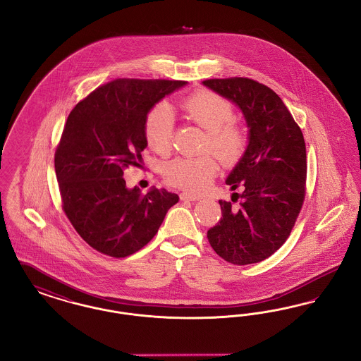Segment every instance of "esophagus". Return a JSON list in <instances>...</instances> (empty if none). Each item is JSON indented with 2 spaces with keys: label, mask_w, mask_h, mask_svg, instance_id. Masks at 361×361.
<instances>
[{
  "label": "esophagus",
  "mask_w": 361,
  "mask_h": 361,
  "mask_svg": "<svg viewBox=\"0 0 361 361\" xmlns=\"http://www.w3.org/2000/svg\"><path fill=\"white\" fill-rule=\"evenodd\" d=\"M180 199L181 200H190V202H196L200 199L199 195H193V193H188V192H181L180 193Z\"/></svg>",
  "instance_id": "34e87169"
}]
</instances>
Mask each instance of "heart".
<instances>
[{"mask_svg": "<svg viewBox=\"0 0 361 361\" xmlns=\"http://www.w3.org/2000/svg\"><path fill=\"white\" fill-rule=\"evenodd\" d=\"M189 121L207 131L203 152H212L224 165L240 161L247 147V135L240 123L234 121L235 108L222 94L202 89L183 103ZM176 118L166 103L154 105L145 121V139L157 154L168 155L173 147ZM218 161L212 154L178 157L165 164L162 176L168 184L190 192L206 190L218 173Z\"/></svg>", "mask_w": 361, "mask_h": 361, "instance_id": "1", "label": "heart"}]
</instances>
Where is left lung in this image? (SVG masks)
<instances>
[{
    "mask_svg": "<svg viewBox=\"0 0 361 361\" xmlns=\"http://www.w3.org/2000/svg\"><path fill=\"white\" fill-rule=\"evenodd\" d=\"M203 84L237 104L249 127L246 152L226 180L240 193H233L231 202L219 200L222 218L207 231V238L218 256L234 265L259 262L290 237L303 206L305 137L271 87L243 77Z\"/></svg>",
    "mask_w": 361,
    "mask_h": 361,
    "instance_id": "left-lung-1",
    "label": "left lung"
}]
</instances>
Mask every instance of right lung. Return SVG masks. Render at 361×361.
Wrapping results in <instances>:
<instances>
[{
	"label": "right lung",
	"instance_id": "1",
	"mask_svg": "<svg viewBox=\"0 0 361 361\" xmlns=\"http://www.w3.org/2000/svg\"><path fill=\"white\" fill-rule=\"evenodd\" d=\"M187 84L174 80L119 78L99 86L70 112L55 150L62 208L94 250L123 258L153 240L178 196L128 189L123 171L139 166L146 149L149 111Z\"/></svg>",
	"mask_w": 361,
	"mask_h": 361
}]
</instances>
